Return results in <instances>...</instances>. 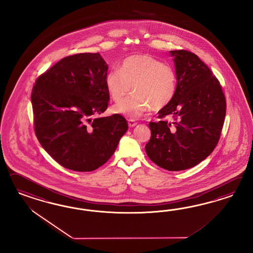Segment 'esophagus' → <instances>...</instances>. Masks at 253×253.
Segmentation results:
<instances>
[{
	"label": "esophagus",
	"instance_id": "34e87169",
	"mask_svg": "<svg viewBox=\"0 0 253 253\" xmlns=\"http://www.w3.org/2000/svg\"><path fill=\"white\" fill-rule=\"evenodd\" d=\"M128 125H129V127H134L137 125V123L134 122L133 120H128Z\"/></svg>",
	"mask_w": 253,
	"mask_h": 253
}]
</instances>
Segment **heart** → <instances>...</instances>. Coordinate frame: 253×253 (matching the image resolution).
Instances as JSON below:
<instances>
[{"label":"heart","mask_w":253,"mask_h":253,"mask_svg":"<svg viewBox=\"0 0 253 253\" xmlns=\"http://www.w3.org/2000/svg\"><path fill=\"white\" fill-rule=\"evenodd\" d=\"M107 92L115 103L127 96L132 87L135 92L116 106L117 113L137 119L152 107L161 110L173 99L176 74L169 65L149 54H134L123 60L120 70L111 69L105 79Z\"/></svg>","instance_id":"heart-1"}]
</instances>
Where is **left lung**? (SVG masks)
I'll list each match as a JSON object with an SVG mask.
<instances>
[{"instance_id":"8db88e82","label":"left lung","mask_w":253,"mask_h":253,"mask_svg":"<svg viewBox=\"0 0 253 253\" xmlns=\"http://www.w3.org/2000/svg\"><path fill=\"white\" fill-rule=\"evenodd\" d=\"M174 56L177 88L170 104L150 122L148 158L168 170L192 168L213 151L221 137L226 100L219 80L197 54L170 51ZM169 115L171 121L162 119Z\"/></svg>"}]
</instances>
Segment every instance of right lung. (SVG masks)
I'll list each match as a JSON object with an SVG mask.
<instances>
[{"mask_svg":"<svg viewBox=\"0 0 253 253\" xmlns=\"http://www.w3.org/2000/svg\"><path fill=\"white\" fill-rule=\"evenodd\" d=\"M107 63L98 53L62 58L37 78L31 92L36 137L54 161L92 171L115 152L128 123L120 114L97 118L109 105Z\"/></svg>","mask_w":253,"mask_h":253,"instance_id":"obj_1","label":"right lung"}]
</instances>
